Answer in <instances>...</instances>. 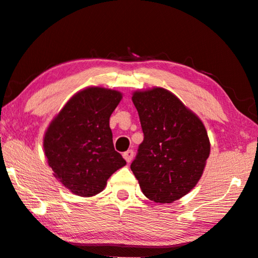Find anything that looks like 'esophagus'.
<instances>
[{"mask_svg": "<svg viewBox=\"0 0 258 258\" xmlns=\"http://www.w3.org/2000/svg\"><path fill=\"white\" fill-rule=\"evenodd\" d=\"M133 156H134V151L133 150H127L125 151L123 154V157L125 158V160L127 161V163H131V160L133 159Z\"/></svg>", "mask_w": 258, "mask_h": 258, "instance_id": "obj_1", "label": "esophagus"}]
</instances>
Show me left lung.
Returning a JSON list of instances; mask_svg holds the SVG:
<instances>
[{"mask_svg": "<svg viewBox=\"0 0 258 258\" xmlns=\"http://www.w3.org/2000/svg\"><path fill=\"white\" fill-rule=\"evenodd\" d=\"M143 142L131 164L147 198L167 204L194 189L211 151L206 128L175 95L161 87L135 92Z\"/></svg>", "mask_w": 258, "mask_h": 258, "instance_id": "1", "label": "left lung"}]
</instances>
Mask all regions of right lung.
<instances>
[{"label":"right lung","mask_w":258,"mask_h":258,"mask_svg":"<svg viewBox=\"0 0 258 258\" xmlns=\"http://www.w3.org/2000/svg\"><path fill=\"white\" fill-rule=\"evenodd\" d=\"M121 94L89 87L69 100L52 120L44 137V151L54 176L73 194L91 197L126 161L113 148L109 118Z\"/></svg>","instance_id":"add662e5"}]
</instances>
